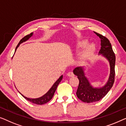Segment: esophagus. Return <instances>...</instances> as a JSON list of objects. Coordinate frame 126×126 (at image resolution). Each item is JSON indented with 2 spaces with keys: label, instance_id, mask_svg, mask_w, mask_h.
<instances>
[{
  "label": "esophagus",
  "instance_id": "34e87169",
  "mask_svg": "<svg viewBox=\"0 0 126 126\" xmlns=\"http://www.w3.org/2000/svg\"><path fill=\"white\" fill-rule=\"evenodd\" d=\"M67 76H68V77H74V73L71 71L68 72V73H67Z\"/></svg>",
  "mask_w": 126,
  "mask_h": 126
}]
</instances>
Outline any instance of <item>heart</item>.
<instances>
[{
	"instance_id": "1",
	"label": "heart",
	"mask_w": 126,
	"mask_h": 126,
	"mask_svg": "<svg viewBox=\"0 0 126 126\" xmlns=\"http://www.w3.org/2000/svg\"><path fill=\"white\" fill-rule=\"evenodd\" d=\"M86 45V42H80V43H79L78 45V47L80 48V47H83L85 46V45ZM94 49V46L93 45H90L89 47H88L86 49V51H85L84 54V56L86 57V56H87L88 55H89L90 54H91L93 52V51Z\"/></svg>"
}]
</instances>
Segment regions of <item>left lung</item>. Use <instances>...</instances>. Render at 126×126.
Listing matches in <instances>:
<instances>
[{"label": "left lung", "instance_id": "left-lung-1", "mask_svg": "<svg viewBox=\"0 0 126 126\" xmlns=\"http://www.w3.org/2000/svg\"><path fill=\"white\" fill-rule=\"evenodd\" d=\"M94 32L100 39L101 48L99 54L102 55L109 61L110 66V74L109 80L105 86L100 88H94L85 77L84 68L83 67H78L74 69V74L77 76L79 80V86L77 91V97L82 102L88 103L97 102L106 96L114 84L115 74V55L112 50L110 42L106 37L100 33L95 32Z\"/></svg>", "mask_w": 126, "mask_h": 126}]
</instances>
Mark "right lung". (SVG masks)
Here are the masks:
<instances>
[{
    "label": "right lung",
    "instance_id": "obj_1",
    "mask_svg": "<svg viewBox=\"0 0 126 126\" xmlns=\"http://www.w3.org/2000/svg\"><path fill=\"white\" fill-rule=\"evenodd\" d=\"M32 34H33V33L32 32L31 33H30L29 35H26V36H25L24 37V38H23L22 39L20 40V42H19V44L17 45L16 47L15 51H16V50L17 48L19 47V45H20V44H21V43H23V42H24L27 41V40H28V39H29L30 37H31L32 36ZM62 78H63V75H62L61 77H60L58 79V80L56 81V82L54 84H53V86L51 87V88H50V89H49V91H48L47 93L46 94L44 95L43 96L40 97V98H36V99L28 98H27V97L24 96V95H23L21 93H20V94L22 95V96H23L24 98H25L26 99H27V100L30 101V102H32L33 104H39V105H42V104H45V103H46L48 102L52 98V97H53V96H54V95L55 92L56 90V88H57L58 84H59L60 82H61V80H62Z\"/></svg>",
    "mask_w": 126,
    "mask_h": 126
}]
</instances>
